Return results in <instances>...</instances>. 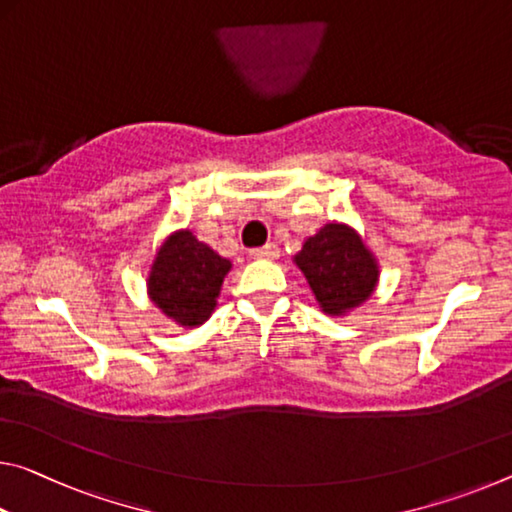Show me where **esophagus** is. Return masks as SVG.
<instances>
[{"label":"esophagus","mask_w":512,"mask_h":512,"mask_svg":"<svg viewBox=\"0 0 512 512\" xmlns=\"http://www.w3.org/2000/svg\"><path fill=\"white\" fill-rule=\"evenodd\" d=\"M278 255H280V250L275 243H266V246H262V248L250 250V257H255V259H275Z\"/></svg>","instance_id":"1"}]
</instances>
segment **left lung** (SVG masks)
<instances>
[{"instance_id": "8db88e82", "label": "left lung", "mask_w": 512, "mask_h": 512, "mask_svg": "<svg viewBox=\"0 0 512 512\" xmlns=\"http://www.w3.org/2000/svg\"><path fill=\"white\" fill-rule=\"evenodd\" d=\"M294 262L307 278L316 303L330 316H344L369 300L378 285V262L353 227L326 223L307 237Z\"/></svg>"}]
</instances>
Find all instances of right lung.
<instances>
[{"label":"right lung","mask_w":512,"mask_h":512,"mask_svg":"<svg viewBox=\"0 0 512 512\" xmlns=\"http://www.w3.org/2000/svg\"><path fill=\"white\" fill-rule=\"evenodd\" d=\"M230 269V259L198 241L191 230H177L152 259L148 294L168 319L196 328L212 316Z\"/></svg>","instance_id":"right-lung-1"}]
</instances>
